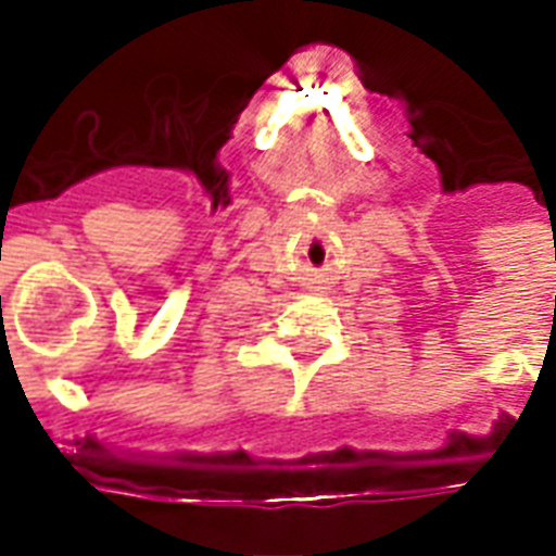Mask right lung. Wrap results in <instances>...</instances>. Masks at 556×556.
Instances as JSON below:
<instances>
[{
    "label": "right lung",
    "mask_w": 556,
    "mask_h": 556,
    "mask_svg": "<svg viewBox=\"0 0 556 556\" xmlns=\"http://www.w3.org/2000/svg\"><path fill=\"white\" fill-rule=\"evenodd\" d=\"M0 301H2V298H0Z\"/></svg>",
    "instance_id": "add662e5"
}]
</instances>
